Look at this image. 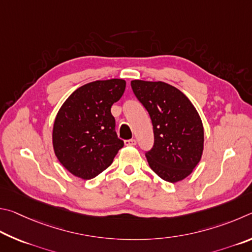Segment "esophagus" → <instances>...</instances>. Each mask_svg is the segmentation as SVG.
I'll use <instances>...</instances> for the list:
<instances>
[{
    "label": "esophagus",
    "mask_w": 252,
    "mask_h": 252,
    "mask_svg": "<svg viewBox=\"0 0 252 252\" xmlns=\"http://www.w3.org/2000/svg\"><path fill=\"white\" fill-rule=\"evenodd\" d=\"M124 143H125L126 146H135V145H136V139H133V138L127 139Z\"/></svg>",
    "instance_id": "esophagus-1"
}]
</instances>
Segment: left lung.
Segmentation results:
<instances>
[{"mask_svg": "<svg viewBox=\"0 0 252 252\" xmlns=\"http://www.w3.org/2000/svg\"><path fill=\"white\" fill-rule=\"evenodd\" d=\"M130 85L153 123L155 142L146 153L149 167L166 182H180L201 159L204 126L199 114L188 97L169 84L135 79Z\"/></svg>", "mask_w": 252, "mask_h": 252, "instance_id": "8db88e82", "label": "left lung"}]
</instances>
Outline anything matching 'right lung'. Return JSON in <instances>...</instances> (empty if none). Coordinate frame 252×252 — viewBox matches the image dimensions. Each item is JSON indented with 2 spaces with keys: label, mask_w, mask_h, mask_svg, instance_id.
<instances>
[{
  "label": "right lung",
  "mask_w": 252,
  "mask_h": 252,
  "mask_svg": "<svg viewBox=\"0 0 252 252\" xmlns=\"http://www.w3.org/2000/svg\"><path fill=\"white\" fill-rule=\"evenodd\" d=\"M125 87L126 82L119 78L95 81L77 88L62 105L53 126V148L70 174L82 179L96 177L124 146L110 108Z\"/></svg>",
  "instance_id": "right-lung-1"
}]
</instances>
